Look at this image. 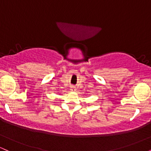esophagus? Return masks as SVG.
I'll list each match as a JSON object with an SVG mask.
<instances>
[{
  "label": "esophagus",
  "instance_id": "34e87169",
  "mask_svg": "<svg viewBox=\"0 0 151 151\" xmlns=\"http://www.w3.org/2000/svg\"><path fill=\"white\" fill-rule=\"evenodd\" d=\"M75 86H71V88H70V89H71V90H72V91H74V90H75L76 89H75Z\"/></svg>",
  "mask_w": 151,
  "mask_h": 151
}]
</instances>
